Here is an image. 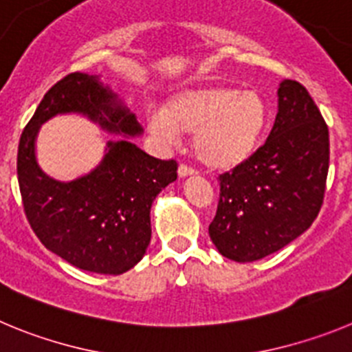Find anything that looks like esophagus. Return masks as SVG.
<instances>
[{
    "label": "esophagus",
    "mask_w": 352,
    "mask_h": 352,
    "mask_svg": "<svg viewBox=\"0 0 352 352\" xmlns=\"http://www.w3.org/2000/svg\"><path fill=\"white\" fill-rule=\"evenodd\" d=\"M194 174V169L188 166H185V164H179L178 167V176L179 178H186V176H192Z\"/></svg>",
    "instance_id": "obj_1"
}]
</instances>
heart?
I'll return each instance as SVG.
<instances>
[{
    "instance_id": "heart-1",
    "label": "heart",
    "mask_w": 352,
    "mask_h": 352,
    "mask_svg": "<svg viewBox=\"0 0 352 352\" xmlns=\"http://www.w3.org/2000/svg\"><path fill=\"white\" fill-rule=\"evenodd\" d=\"M149 132L174 142L194 133V153L211 170H231L254 155L268 123V107L257 91L234 86H199L174 93L164 111L146 118Z\"/></svg>"
}]
</instances>
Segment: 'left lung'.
<instances>
[{
    "mask_svg": "<svg viewBox=\"0 0 352 352\" xmlns=\"http://www.w3.org/2000/svg\"><path fill=\"white\" fill-rule=\"evenodd\" d=\"M328 167V126L309 91L284 79L266 142L219 178V208L208 229L217 250L252 263L303 234L322 206Z\"/></svg>",
    "mask_w": 352,
    "mask_h": 352,
    "instance_id": "obj_1",
    "label": "left lung"
}]
</instances>
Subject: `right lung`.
<instances>
[{"label": "right lung", "instance_id": "1", "mask_svg": "<svg viewBox=\"0 0 352 352\" xmlns=\"http://www.w3.org/2000/svg\"><path fill=\"white\" fill-rule=\"evenodd\" d=\"M58 113H80L106 131L108 142L91 173L58 182L39 169L34 142L39 126ZM135 114L98 76L74 72L52 86L23 130L17 178L28 222L47 250L84 272L121 275L133 268L151 239L149 210L178 178V164L149 157L130 138L141 135Z\"/></svg>", "mask_w": 352, "mask_h": 352}]
</instances>
